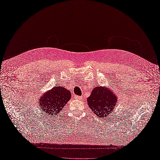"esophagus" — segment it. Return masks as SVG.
I'll return each mask as SVG.
<instances>
[{
  "label": "esophagus",
  "mask_w": 160,
  "mask_h": 160,
  "mask_svg": "<svg viewBox=\"0 0 160 160\" xmlns=\"http://www.w3.org/2000/svg\"><path fill=\"white\" fill-rule=\"evenodd\" d=\"M74 98H75V99H77V100H80V99H82V97L75 95V96L74 97Z\"/></svg>",
  "instance_id": "esophagus-1"
}]
</instances>
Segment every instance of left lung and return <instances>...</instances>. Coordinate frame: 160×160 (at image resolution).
Segmentation results:
<instances>
[{
    "label": "left lung",
    "mask_w": 160,
    "mask_h": 160,
    "mask_svg": "<svg viewBox=\"0 0 160 160\" xmlns=\"http://www.w3.org/2000/svg\"><path fill=\"white\" fill-rule=\"evenodd\" d=\"M118 95L108 87L98 86L92 90L88 98V104L92 111L99 118H109L117 105Z\"/></svg>",
    "instance_id": "1"
}]
</instances>
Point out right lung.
Here are the masks:
<instances>
[{"label":"right lung","instance_id":"obj_1","mask_svg":"<svg viewBox=\"0 0 160 160\" xmlns=\"http://www.w3.org/2000/svg\"><path fill=\"white\" fill-rule=\"evenodd\" d=\"M71 92L63 87L55 86L45 92L38 99V105L47 115H55L71 99Z\"/></svg>","mask_w":160,"mask_h":160}]
</instances>
